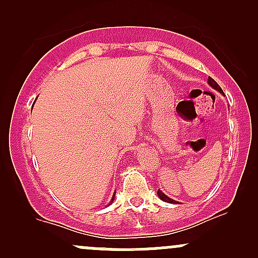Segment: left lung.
<instances>
[{
	"label": "left lung",
	"mask_w": 258,
	"mask_h": 258,
	"mask_svg": "<svg viewBox=\"0 0 258 258\" xmlns=\"http://www.w3.org/2000/svg\"><path fill=\"white\" fill-rule=\"evenodd\" d=\"M207 82H209V85L211 86V87L214 88V90L218 91V92H220V93H223V91H222V88L220 87V86H218V84H217V82L215 81L214 79L209 78V80H207ZM158 197H159L160 199H161L162 201H166V203H170V204H177V203H178V201H176V200L171 199V198H168L167 195H165L164 193H162L161 190H160V189L158 190Z\"/></svg>",
	"instance_id": "left-lung-1"
}]
</instances>
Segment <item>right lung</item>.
<instances>
[{
  "mask_svg": "<svg viewBox=\"0 0 258 258\" xmlns=\"http://www.w3.org/2000/svg\"><path fill=\"white\" fill-rule=\"evenodd\" d=\"M115 193H116V191H115ZM114 199H115V194L112 195V198H111V201H110V204L112 203V201H114ZM110 204H109V205H110Z\"/></svg>",
  "mask_w": 258,
  "mask_h": 258,
  "instance_id": "1",
  "label": "right lung"
}]
</instances>
